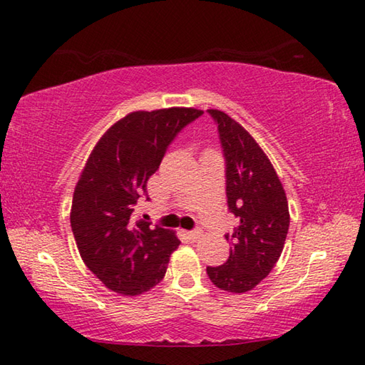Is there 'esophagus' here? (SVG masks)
I'll use <instances>...</instances> for the list:
<instances>
[{
	"label": "esophagus",
	"mask_w": 365,
	"mask_h": 365,
	"mask_svg": "<svg viewBox=\"0 0 365 365\" xmlns=\"http://www.w3.org/2000/svg\"><path fill=\"white\" fill-rule=\"evenodd\" d=\"M188 237L190 240H193V242H197L202 237V232L201 230H193V232H188Z\"/></svg>",
	"instance_id": "1"
}]
</instances>
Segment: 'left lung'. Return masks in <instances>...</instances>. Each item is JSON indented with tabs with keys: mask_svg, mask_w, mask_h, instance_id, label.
<instances>
[{
	"mask_svg": "<svg viewBox=\"0 0 365 365\" xmlns=\"http://www.w3.org/2000/svg\"><path fill=\"white\" fill-rule=\"evenodd\" d=\"M207 113L219 128L227 164V202L240 225L225 237L232 240L227 262L206 270L217 288L246 293L279 261L289 227L288 201L274 165L250 132L224 110Z\"/></svg>",
	"mask_w": 365,
	"mask_h": 365,
	"instance_id": "obj_1",
	"label": "left lung"
}]
</instances>
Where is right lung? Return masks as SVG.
I'll return each mask as SVG.
<instances>
[{
    "label": "right lung",
    "instance_id": "right-lung-1",
    "mask_svg": "<svg viewBox=\"0 0 365 365\" xmlns=\"http://www.w3.org/2000/svg\"><path fill=\"white\" fill-rule=\"evenodd\" d=\"M201 114L195 108L135 110L110 125L86 159L71 227L82 261L110 292L137 296L164 279L180 240L135 219L133 207L175 135Z\"/></svg>",
    "mask_w": 365,
    "mask_h": 365
}]
</instances>
